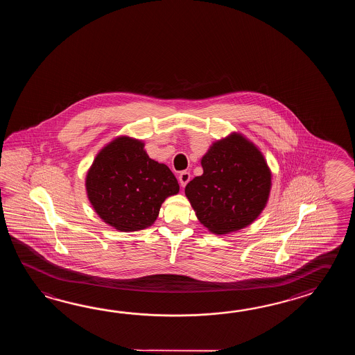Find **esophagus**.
I'll return each mask as SVG.
<instances>
[{
    "mask_svg": "<svg viewBox=\"0 0 355 355\" xmlns=\"http://www.w3.org/2000/svg\"><path fill=\"white\" fill-rule=\"evenodd\" d=\"M189 180H190V173H188V171H181L180 174H179V181H180L181 187H185L188 184Z\"/></svg>",
    "mask_w": 355,
    "mask_h": 355,
    "instance_id": "34e87169",
    "label": "esophagus"
}]
</instances>
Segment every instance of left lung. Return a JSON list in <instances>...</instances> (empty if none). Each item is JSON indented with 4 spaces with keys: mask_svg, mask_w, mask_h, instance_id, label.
I'll return each instance as SVG.
<instances>
[{
    "mask_svg": "<svg viewBox=\"0 0 355 355\" xmlns=\"http://www.w3.org/2000/svg\"><path fill=\"white\" fill-rule=\"evenodd\" d=\"M203 175L185 187L196 217L213 234L249 226L268 202L272 174L264 156L240 135L213 144L202 159Z\"/></svg>",
    "mask_w": 355,
    "mask_h": 355,
    "instance_id": "left-lung-1",
    "label": "left lung"
}]
</instances>
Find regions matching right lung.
Segmentation results:
<instances>
[{"label": "right lung", "mask_w": 355, "mask_h": 355, "mask_svg": "<svg viewBox=\"0 0 355 355\" xmlns=\"http://www.w3.org/2000/svg\"><path fill=\"white\" fill-rule=\"evenodd\" d=\"M141 141L119 137L98 152L86 176L94 209L121 232L151 226L167 196L179 193L171 170L148 157Z\"/></svg>", "instance_id": "obj_1"}]
</instances>
